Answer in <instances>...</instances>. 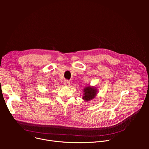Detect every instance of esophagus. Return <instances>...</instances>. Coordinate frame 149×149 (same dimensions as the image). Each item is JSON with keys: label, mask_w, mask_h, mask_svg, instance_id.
<instances>
[{"label": "esophagus", "mask_w": 149, "mask_h": 149, "mask_svg": "<svg viewBox=\"0 0 149 149\" xmlns=\"http://www.w3.org/2000/svg\"><path fill=\"white\" fill-rule=\"evenodd\" d=\"M64 84H65V86H70V81L69 80H68V79H66V80H65V81H64Z\"/></svg>", "instance_id": "esophagus-1"}]
</instances>
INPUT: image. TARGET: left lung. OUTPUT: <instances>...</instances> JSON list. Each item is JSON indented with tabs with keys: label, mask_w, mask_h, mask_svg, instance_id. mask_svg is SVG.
<instances>
[{
	"label": "left lung",
	"mask_w": 149,
	"mask_h": 149,
	"mask_svg": "<svg viewBox=\"0 0 149 149\" xmlns=\"http://www.w3.org/2000/svg\"><path fill=\"white\" fill-rule=\"evenodd\" d=\"M84 94L82 98L85 101H88L95 98L97 94V90L94 87H91L90 86H88L84 88Z\"/></svg>",
	"instance_id": "8db88e82"
}]
</instances>
